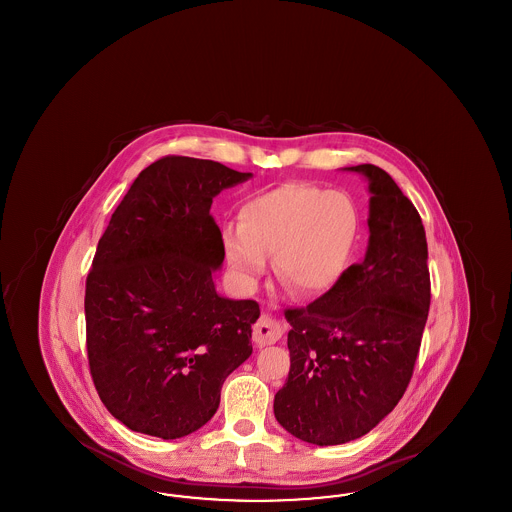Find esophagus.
<instances>
[{"instance_id":"esophagus-1","label":"esophagus","mask_w":512,"mask_h":512,"mask_svg":"<svg viewBox=\"0 0 512 512\" xmlns=\"http://www.w3.org/2000/svg\"><path fill=\"white\" fill-rule=\"evenodd\" d=\"M282 334H284V324L276 318L268 317V315H263L253 326V341L261 347L276 343L282 338Z\"/></svg>"}]
</instances>
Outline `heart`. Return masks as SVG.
<instances>
[{
  "instance_id": "obj_1",
  "label": "heart",
  "mask_w": 512,
  "mask_h": 512,
  "mask_svg": "<svg viewBox=\"0 0 512 512\" xmlns=\"http://www.w3.org/2000/svg\"><path fill=\"white\" fill-rule=\"evenodd\" d=\"M359 234L353 201L341 192L290 182L247 199L240 226L220 230L224 255L240 284L253 288L274 255L280 282L299 297L332 290Z\"/></svg>"
}]
</instances>
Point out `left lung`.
Segmentation results:
<instances>
[{
	"mask_svg": "<svg viewBox=\"0 0 512 512\" xmlns=\"http://www.w3.org/2000/svg\"><path fill=\"white\" fill-rule=\"evenodd\" d=\"M368 182V245L330 292L288 309L290 374L274 416L292 436L340 445L395 409L413 376L430 309L422 219L390 174L345 167Z\"/></svg>",
	"mask_w": 512,
	"mask_h": 512,
	"instance_id": "8db88e82",
	"label": "left lung"
}]
</instances>
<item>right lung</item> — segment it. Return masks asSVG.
Instances as JSON below:
<instances>
[{
  "instance_id": "obj_1",
  "label": "right lung",
  "mask_w": 512,
  "mask_h": 512,
  "mask_svg": "<svg viewBox=\"0 0 512 512\" xmlns=\"http://www.w3.org/2000/svg\"><path fill=\"white\" fill-rule=\"evenodd\" d=\"M251 176L163 157L138 174L99 240L84 297L90 372L107 411L134 432L199 430L253 351L261 311L217 293L224 247L211 217L213 199Z\"/></svg>"
}]
</instances>
